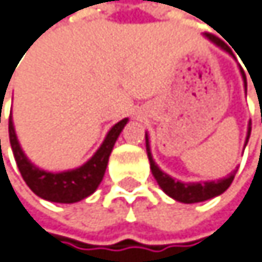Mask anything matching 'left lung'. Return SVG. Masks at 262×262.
<instances>
[{
  "instance_id": "8db88e82",
  "label": "left lung",
  "mask_w": 262,
  "mask_h": 262,
  "mask_svg": "<svg viewBox=\"0 0 262 262\" xmlns=\"http://www.w3.org/2000/svg\"><path fill=\"white\" fill-rule=\"evenodd\" d=\"M208 40H211L216 46H219L221 49H224L225 52H228L230 55H233L231 49L219 38H216L214 35L211 34H203ZM234 57V55H233ZM241 76H242V80H244V88H246V93H247V79H246V74L244 71L241 70ZM250 132H252V122H249V127H247V137H246V143H244V147L247 146L249 143V138H250ZM146 150H147V157H149V161H150V171H152V176L155 177L158 186L169 195L172 197L174 200L177 202H182V203H197V202H205V200H210L213 197H217L221 195L222 192H225L228 189V186L231 185L234 176H236V169L233 172H230V176L221 179V180H211V182H195V183H186V182H180V180H176L172 179L171 176H167L166 172H163L158 164L155 163L154 157H152V152H150V143H149V137L146 134Z\"/></svg>"
}]
</instances>
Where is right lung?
<instances>
[{"mask_svg": "<svg viewBox=\"0 0 262 262\" xmlns=\"http://www.w3.org/2000/svg\"><path fill=\"white\" fill-rule=\"evenodd\" d=\"M127 121L128 119L124 118L122 121L116 122L108 130L105 140L102 141L99 149L95 152V155L82 166L76 167V169L63 171V172H48L37 167L34 163H31V160L23 152L20 143H18L13 121L10 116L9 118V138H10V146H12L16 166L21 172L23 180L26 182V185L31 188L34 194H37L38 197L45 200L55 202V203H76L91 195L98 189V186L101 185L104 179L108 157Z\"/></svg>", "mask_w": 262, "mask_h": 262, "instance_id": "right-lung-1", "label": "right lung"}]
</instances>
